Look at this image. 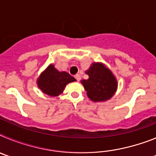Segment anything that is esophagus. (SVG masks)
I'll list each match as a JSON object with an SVG mask.
<instances>
[{
    "label": "esophagus",
    "mask_w": 156,
    "mask_h": 156,
    "mask_svg": "<svg viewBox=\"0 0 156 156\" xmlns=\"http://www.w3.org/2000/svg\"><path fill=\"white\" fill-rule=\"evenodd\" d=\"M75 78H76V80L77 81H80V76L79 75V74H76V75H75Z\"/></svg>",
    "instance_id": "esophagus-1"
}]
</instances>
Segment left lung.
I'll return each instance as SVG.
<instances>
[{"label": "left lung", "instance_id": "1", "mask_svg": "<svg viewBox=\"0 0 156 156\" xmlns=\"http://www.w3.org/2000/svg\"><path fill=\"white\" fill-rule=\"evenodd\" d=\"M89 78L81 80L88 98L94 102L111 98L117 89V80L111 70L102 63L94 62L86 71Z\"/></svg>", "mask_w": 156, "mask_h": 156}]
</instances>
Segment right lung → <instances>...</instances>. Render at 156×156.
Listing matches in <instances>:
<instances>
[{
    "label": "right lung",
    "instance_id": "1",
    "mask_svg": "<svg viewBox=\"0 0 156 156\" xmlns=\"http://www.w3.org/2000/svg\"><path fill=\"white\" fill-rule=\"evenodd\" d=\"M76 79L66 72H59L51 64L43 72L37 79L38 87L43 93L55 97L61 94L69 83L74 82Z\"/></svg>",
    "mask_w": 156,
    "mask_h": 156
}]
</instances>
